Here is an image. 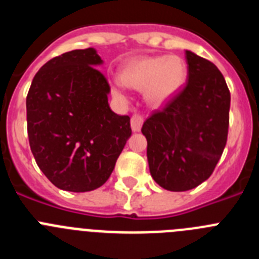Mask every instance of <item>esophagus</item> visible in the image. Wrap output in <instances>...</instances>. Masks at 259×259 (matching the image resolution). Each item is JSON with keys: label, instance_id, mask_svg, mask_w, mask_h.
Wrapping results in <instances>:
<instances>
[{"label": "esophagus", "instance_id": "1", "mask_svg": "<svg viewBox=\"0 0 259 259\" xmlns=\"http://www.w3.org/2000/svg\"><path fill=\"white\" fill-rule=\"evenodd\" d=\"M143 123H144L143 116L139 115V114H135V115H132V118H131L132 131H134V132L140 131L141 127H143Z\"/></svg>", "mask_w": 259, "mask_h": 259}]
</instances>
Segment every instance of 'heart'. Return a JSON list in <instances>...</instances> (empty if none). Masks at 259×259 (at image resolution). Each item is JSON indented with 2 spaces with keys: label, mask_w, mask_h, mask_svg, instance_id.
Segmentation results:
<instances>
[{
  "label": "heart",
  "mask_w": 259,
  "mask_h": 259,
  "mask_svg": "<svg viewBox=\"0 0 259 259\" xmlns=\"http://www.w3.org/2000/svg\"><path fill=\"white\" fill-rule=\"evenodd\" d=\"M120 79H114L113 91L125 96V85L144 89L146 101L152 105L168 102L187 79V63L179 56L140 57L128 61L120 70Z\"/></svg>",
  "instance_id": "obj_1"
}]
</instances>
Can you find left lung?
<instances>
[{
    "mask_svg": "<svg viewBox=\"0 0 259 259\" xmlns=\"http://www.w3.org/2000/svg\"><path fill=\"white\" fill-rule=\"evenodd\" d=\"M188 83L144 122L152 178L162 188L184 192L210 178L227 143L231 95L207 59L185 50Z\"/></svg>",
    "mask_w": 259,
    "mask_h": 259,
    "instance_id": "left-lung-1",
    "label": "left lung"
}]
</instances>
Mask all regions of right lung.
Wrapping results in <instances>:
<instances>
[{"label": "right lung", "instance_id": "obj_1", "mask_svg": "<svg viewBox=\"0 0 259 259\" xmlns=\"http://www.w3.org/2000/svg\"><path fill=\"white\" fill-rule=\"evenodd\" d=\"M95 48L47 62L27 96V130L36 163L57 188L89 192L111 175L128 137L130 116L110 109V85Z\"/></svg>", "mask_w": 259, "mask_h": 259}]
</instances>
